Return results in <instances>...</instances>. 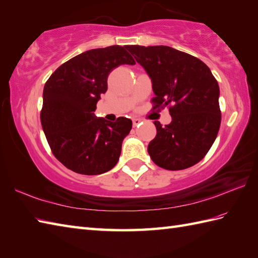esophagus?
<instances>
[{
    "label": "esophagus",
    "instance_id": "obj_1",
    "mask_svg": "<svg viewBox=\"0 0 258 258\" xmlns=\"http://www.w3.org/2000/svg\"><path fill=\"white\" fill-rule=\"evenodd\" d=\"M142 123V120L140 118H133V126L136 127V126H140Z\"/></svg>",
    "mask_w": 258,
    "mask_h": 258
}]
</instances>
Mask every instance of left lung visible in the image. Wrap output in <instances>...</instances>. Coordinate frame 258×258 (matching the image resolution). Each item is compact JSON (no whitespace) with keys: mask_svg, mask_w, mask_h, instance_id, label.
I'll use <instances>...</instances> for the list:
<instances>
[{"mask_svg":"<svg viewBox=\"0 0 258 258\" xmlns=\"http://www.w3.org/2000/svg\"><path fill=\"white\" fill-rule=\"evenodd\" d=\"M152 81L155 107L169 104L172 122L155 120L147 152L156 165L178 171L195 165L210 151L221 125L220 86L195 56L165 45H126Z\"/></svg>","mask_w":258,"mask_h":258,"instance_id":"left-lung-1","label":"left lung"}]
</instances>
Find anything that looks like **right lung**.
Masks as SVG:
<instances>
[{"instance_id":"right-lung-1","label":"right lung","mask_w":258,"mask_h":258,"mask_svg":"<svg viewBox=\"0 0 258 258\" xmlns=\"http://www.w3.org/2000/svg\"><path fill=\"white\" fill-rule=\"evenodd\" d=\"M122 64H135L125 46L94 48L62 64L44 85L42 127L54 156L71 171L97 175L116 165L132 120L109 122L94 111L109 72Z\"/></svg>"}]
</instances>
